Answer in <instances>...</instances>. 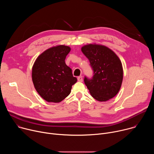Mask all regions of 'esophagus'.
Listing matches in <instances>:
<instances>
[{"label":"esophagus","instance_id":"obj_1","mask_svg":"<svg viewBox=\"0 0 154 154\" xmlns=\"http://www.w3.org/2000/svg\"><path fill=\"white\" fill-rule=\"evenodd\" d=\"M77 80H78L79 82H83V77H82V75L79 76V77H77Z\"/></svg>","mask_w":154,"mask_h":154}]
</instances>
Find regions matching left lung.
<instances>
[{"mask_svg": "<svg viewBox=\"0 0 154 154\" xmlns=\"http://www.w3.org/2000/svg\"><path fill=\"white\" fill-rule=\"evenodd\" d=\"M82 51L89 60L93 71L92 78H84L91 95L100 102L114 97L121 88L123 79L122 63L118 57L102 45L90 44L82 47Z\"/></svg>", "mask_w": 154, "mask_h": 154, "instance_id": "left-lung-1", "label": "left lung"}]
</instances>
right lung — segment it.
<instances>
[{
  "instance_id": "add662e5",
  "label": "right lung",
  "mask_w": 154,
  "mask_h": 154,
  "mask_svg": "<svg viewBox=\"0 0 154 154\" xmlns=\"http://www.w3.org/2000/svg\"><path fill=\"white\" fill-rule=\"evenodd\" d=\"M70 51L69 47L63 45L51 48L42 53L33 66L34 86L41 97L49 102L62 101L77 82V78L65 63Z\"/></svg>"
}]
</instances>
